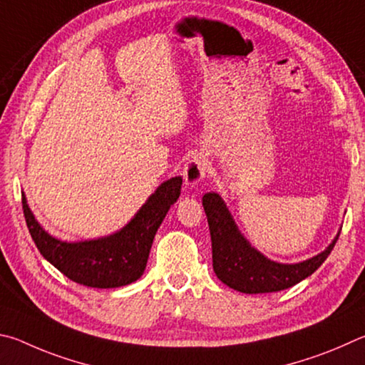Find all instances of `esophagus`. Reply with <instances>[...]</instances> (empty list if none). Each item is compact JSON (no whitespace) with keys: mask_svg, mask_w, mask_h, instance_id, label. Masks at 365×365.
<instances>
[{"mask_svg":"<svg viewBox=\"0 0 365 365\" xmlns=\"http://www.w3.org/2000/svg\"><path fill=\"white\" fill-rule=\"evenodd\" d=\"M207 170H208V160L197 153V155L190 158L186 163V166H184L182 175H184V181H186V186L189 187L199 186L203 179H205Z\"/></svg>","mask_w":365,"mask_h":365,"instance_id":"obj_1","label":"esophagus"}]
</instances>
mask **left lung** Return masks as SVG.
Instances as JSON below:
<instances>
[{"instance_id": "1", "label": "left lung", "mask_w": 365, "mask_h": 365, "mask_svg": "<svg viewBox=\"0 0 365 365\" xmlns=\"http://www.w3.org/2000/svg\"><path fill=\"white\" fill-rule=\"evenodd\" d=\"M202 205L205 208L212 235L215 274L222 284L248 295L290 289L309 277L327 259L340 235L336 234L331 244L316 257L302 263L284 264L266 258L250 245L218 194L208 192L203 195Z\"/></svg>"}]
</instances>
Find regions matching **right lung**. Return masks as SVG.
I'll return each instance as SVG.
<instances>
[{"mask_svg":"<svg viewBox=\"0 0 365 365\" xmlns=\"http://www.w3.org/2000/svg\"><path fill=\"white\" fill-rule=\"evenodd\" d=\"M181 184V176L162 182L125 227L94 240L56 239L35 220L24 194L22 208L36 248L56 269L76 284L94 289H115L136 282L144 274L153 237L170 207L179 199Z\"/></svg>","mask_w":365,"mask_h":365,"instance_id":"right-lung-1","label":"right lung"}]
</instances>
